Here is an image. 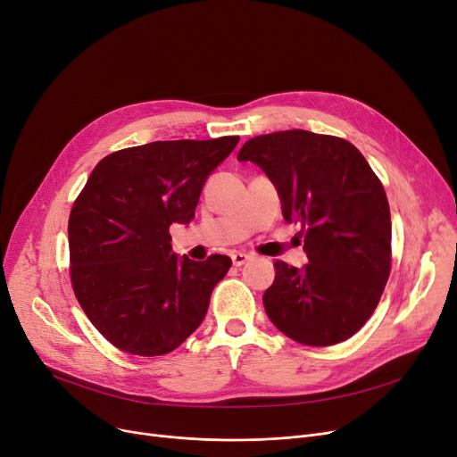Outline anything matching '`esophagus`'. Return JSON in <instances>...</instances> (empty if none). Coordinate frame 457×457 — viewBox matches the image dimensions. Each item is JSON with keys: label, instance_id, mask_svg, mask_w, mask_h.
I'll return each mask as SVG.
<instances>
[{"label": "esophagus", "instance_id": "1", "mask_svg": "<svg viewBox=\"0 0 457 457\" xmlns=\"http://www.w3.org/2000/svg\"><path fill=\"white\" fill-rule=\"evenodd\" d=\"M248 260H250L248 253H243V252H233V253H231V262H233L235 267L245 265Z\"/></svg>", "mask_w": 457, "mask_h": 457}]
</instances>
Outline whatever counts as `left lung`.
I'll return each mask as SVG.
<instances>
[{"label": "left lung", "instance_id": "left-lung-1", "mask_svg": "<svg viewBox=\"0 0 457 457\" xmlns=\"http://www.w3.org/2000/svg\"><path fill=\"white\" fill-rule=\"evenodd\" d=\"M274 183L287 224H299L308 265L276 262L263 306L287 338L325 347L359 332L390 276L392 226L383 183L344 137L308 130L255 136L239 154Z\"/></svg>", "mask_w": 457, "mask_h": 457}]
</instances>
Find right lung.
<instances>
[{
    "label": "right lung",
    "instance_id": "obj_1",
    "mask_svg": "<svg viewBox=\"0 0 457 457\" xmlns=\"http://www.w3.org/2000/svg\"><path fill=\"white\" fill-rule=\"evenodd\" d=\"M239 144L173 140L104 156L71 209V282L104 338L130 354L158 356L202 325L228 255L171 253L170 226L188 224L209 173Z\"/></svg>",
    "mask_w": 457,
    "mask_h": 457
}]
</instances>
